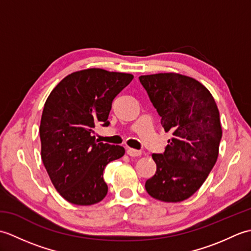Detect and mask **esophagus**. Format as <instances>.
I'll list each match as a JSON object with an SVG mask.
<instances>
[{
	"label": "esophagus",
	"instance_id": "esophagus-1",
	"mask_svg": "<svg viewBox=\"0 0 251 251\" xmlns=\"http://www.w3.org/2000/svg\"><path fill=\"white\" fill-rule=\"evenodd\" d=\"M127 154H128L129 156L136 157V156H140L141 155V151H138V150H135V149L128 148V149H127Z\"/></svg>",
	"mask_w": 251,
	"mask_h": 251
}]
</instances>
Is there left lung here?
<instances>
[{
    "label": "left lung",
    "mask_w": 251,
    "mask_h": 251,
    "mask_svg": "<svg viewBox=\"0 0 251 251\" xmlns=\"http://www.w3.org/2000/svg\"><path fill=\"white\" fill-rule=\"evenodd\" d=\"M173 138L163 154H152L156 173L146 182L153 199L182 201L205 182L217 162L222 137L219 110L209 90L179 73L139 76Z\"/></svg>",
    "instance_id": "1"
}]
</instances>
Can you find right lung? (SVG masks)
Instances as JSON below:
<instances>
[{"instance_id":"obj_1","label":"right lung","mask_w":251,"mask_h":251,"mask_svg":"<svg viewBox=\"0 0 251 251\" xmlns=\"http://www.w3.org/2000/svg\"><path fill=\"white\" fill-rule=\"evenodd\" d=\"M134 75L93 68L69 74L51 90L40 125L41 156L59 194L88 206L108 193L104 167L125 154L121 146L98 142L97 124L109 126L112 101Z\"/></svg>"}]
</instances>
